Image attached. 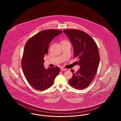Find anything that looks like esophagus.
Wrapping results in <instances>:
<instances>
[{
	"instance_id": "esophagus-1",
	"label": "esophagus",
	"mask_w": 121,
	"mask_h": 121,
	"mask_svg": "<svg viewBox=\"0 0 121 121\" xmlns=\"http://www.w3.org/2000/svg\"><path fill=\"white\" fill-rule=\"evenodd\" d=\"M61 70L62 71H66V70H67V69H64V68H61Z\"/></svg>"
}]
</instances>
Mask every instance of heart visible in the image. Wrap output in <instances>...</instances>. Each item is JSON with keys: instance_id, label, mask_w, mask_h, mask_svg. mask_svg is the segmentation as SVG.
<instances>
[{"instance_id": "heart-1", "label": "heart", "mask_w": 121, "mask_h": 121, "mask_svg": "<svg viewBox=\"0 0 121 121\" xmlns=\"http://www.w3.org/2000/svg\"><path fill=\"white\" fill-rule=\"evenodd\" d=\"M64 42H67L66 41H64Z\"/></svg>"}]
</instances>
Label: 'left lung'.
<instances>
[{"instance_id":"8db88e82","label":"left lung","mask_w":121,"mask_h":121,"mask_svg":"<svg viewBox=\"0 0 121 121\" xmlns=\"http://www.w3.org/2000/svg\"><path fill=\"white\" fill-rule=\"evenodd\" d=\"M63 32L72 43L74 57L78 59L80 66L77 72L73 69V75L69 79L70 85L76 89L82 90L92 82L97 72L100 56L95 41L86 33L78 29H66Z\"/></svg>"}]
</instances>
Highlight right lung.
Here are the masks:
<instances>
[{"mask_svg": "<svg viewBox=\"0 0 121 121\" xmlns=\"http://www.w3.org/2000/svg\"><path fill=\"white\" fill-rule=\"evenodd\" d=\"M62 32L57 29L42 30L30 38L25 45L22 68L27 80L36 90L43 91L51 87L59 73L58 67L46 69L43 58L48 54L51 41Z\"/></svg>", "mask_w": 121, "mask_h": 121, "instance_id": "1", "label": "right lung"}]
</instances>
